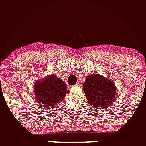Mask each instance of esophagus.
<instances>
[{"instance_id": "1", "label": "esophagus", "mask_w": 146, "mask_h": 146, "mask_svg": "<svg viewBox=\"0 0 146 146\" xmlns=\"http://www.w3.org/2000/svg\"><path fill=\"white\" fill-rule=\"evenodd\" d=\"M75 86H81V82H77V83L75 84Z\"/></svg>"}]
</instances>
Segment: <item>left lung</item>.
<instances>
[{"label": "left lung", "mask_w": 146, "mask_h": 146, "mask_svg": "<svg viewBox=\"0 0 146 146\" xmlns=\"http://www.w3.org/2000/svg\"><path fill=\"white\" fill-rule=\"evenodd\" d=\"M86 99L97 110H102L115 101L116 88L114 82L98 74L87 77L83 83Z\"/></svg>", "instance_id": "left-lung-1"}]
</instances>
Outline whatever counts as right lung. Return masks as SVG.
Instances as JSON below:
<instances>
[{
  "instance_id": "add662e5",
  "label": "right lung",
  "mask_w": 146,
  "mask_h": 146,
  "mask_svg": "<svg viewBox=\"0 0 146 146\" xmlns=\"http://www.w3.org/2000/svg\"><path fill=\"white\" fill-rule=\"evenodd\" d=\"M66 85L55 74L48 76L34 85L35 99L38 104L50 109L54 104L61 102L69 91Z\"/></svg>"
}]
</instances>
